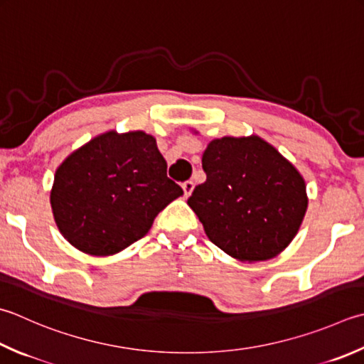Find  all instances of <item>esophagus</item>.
I'll use <instances>...</instances> for the list:
<instances>
[{
  "label": "esophagus",
  "mask_w": 364,
  "mask_h": 364,
  "mask_svg": "<svg viewBox=\"0 0 364 364\" xmlns=\"http://www.w3.org/2000/svg\"><path fill=\"white\" fill-rule=\"evenodd\" d=\"M183 191H184V196L189 197L192 194V191H194V181H191V180L184 181L183 183Z\"/></svg>",
  "instance_id": "1"
}]
</instances>
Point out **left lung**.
<instances>
[{
  "label": "left lung",
  "instance_id": "1",
  "mask_svg": "<svg viewBox=\"0 0 364 364\" xmlns=\"http://www.w3.org/2000/svg\"><path fill=\"white\" fill-rule=\"evenodd\" d=\"M206 181L188 205L206 237L241 262L276 257L300 229L308 208L300 172L263 139L211 140L202 156Z\"/></svg>",
  "mask_w": 364,
  "mask_h": 364
}]
</instances>
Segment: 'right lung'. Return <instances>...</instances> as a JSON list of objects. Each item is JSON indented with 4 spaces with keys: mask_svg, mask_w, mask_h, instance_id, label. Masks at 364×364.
Returning a JSON list of instances; mask_svg holds the SVG:
<instances>
[{
    "mask_svg": "<svg viewBox=\"0 0 364 364\" xmlns=\"http://www.w3.org/2000/svg\"><path fill=\"white\" fill-rule=\"evenodd\" d=\"M180 196L153 135L110 131L63 161L50 203L70 245L90 255H113L144 238Z\"/></svg>",
    "mask_w": 364,
    "mask_h": 364,
    "instance_id": "right-lung-1",
    "label": "right lung"
}]
</instances>
